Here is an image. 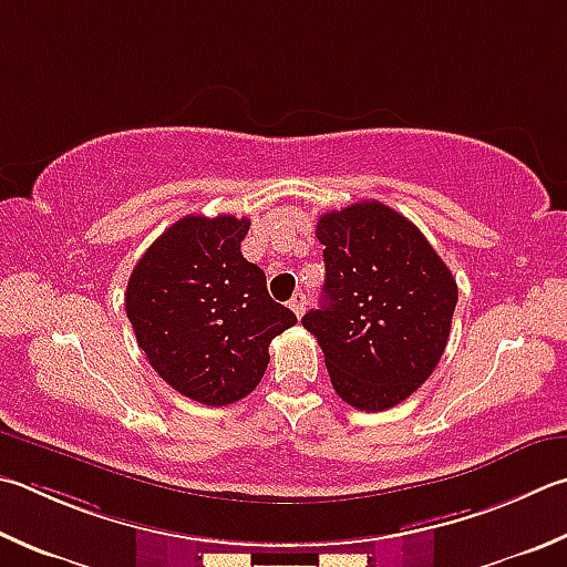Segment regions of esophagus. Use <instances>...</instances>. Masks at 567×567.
<instances>
[{
  "label": "esophagus",
  "instance_id": "esophagus-1",
  "mask_svg": "<svg viewBox=\"0 0 567 567\" xmlns=\"http://www.w3.org/2000/svg\"><path fill=\"white\" fill-rule=\"evenodd\" d=\"M305 307H307V297H305L302 292H295L292 300H290V310H292L297 317H302V315H305Z\"/></svg>",
  "mask_w": 567,
  "mask_h": 567
}]
</instances>
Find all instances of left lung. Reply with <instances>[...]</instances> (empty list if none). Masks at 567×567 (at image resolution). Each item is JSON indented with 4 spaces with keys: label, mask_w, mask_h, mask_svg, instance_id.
Here are the masks:
<instances>
[{
    "label": "left lung",
    "mask_w": 567,
    "mask_h": 567,
    "mask_svg": "<svg viewBox=\"0 0 567 567\" xmlns=\"http://www.w3.org/2000/svg\"><path fill=\"white\" fill-rule=\"evenodd\" d=\"M324 295L302 317L349 406L384 411L426 382L458 302L454 275L414 223L379 200L324 213Z\"/></svg>",
    "instance_id": "left-lung-1"
}]
</instances>
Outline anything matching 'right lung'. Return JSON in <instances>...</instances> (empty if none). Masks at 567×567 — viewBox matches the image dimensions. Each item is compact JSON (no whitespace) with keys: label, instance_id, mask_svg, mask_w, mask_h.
<instances>
[{"label":"right lung","instance_id":"obj_1","mask_svg":"<svg viewBox=\"0 0 567 567\" xmlns=\"http://www.w3.org/2000/svg\"><path fill=\"white\" fill-rule=\"evenodd\" d=\"M248 230L250 220L235 215H185L128 277L126 315L151 367L208 406L248 396L270 362L267 347L297 322L243 257Z\"/></svg>","mask_w":567,"mask_h":567}]
</instances>
